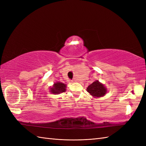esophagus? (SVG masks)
<instances>
[{
	"label": "esophagus",
	"instance_id": "1",
	"mask_svg": "<svg viewBox=\"0 0 146 146\" xmlns=\"http://www.w3.org/2000/svg\"><path fill=\"white\" fill-rule=\"evenodd\" d=\"M74 82H75V80H71V82H72V83Z\"/></svg>",
	"mask_w": 146,
	"mask_h": 146
}]
</instances>
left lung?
<instances>
[{"label": "left lung", "mask_w": 146, "mask_h": 146, "mask_svg": "<svg viewBox=\"0 0 146 146\" xmlns=\"http://www.w3.org/2000/svg\"><path fill=\"white\" fill-rule=\"evenodd\" d=\"M87 91L92 96L99 98L104 96L107 92V89L103 84L100 83L99 81H95L87 88Z\"/></svg>", "instance_id": "8db88e82"}]
</instances>
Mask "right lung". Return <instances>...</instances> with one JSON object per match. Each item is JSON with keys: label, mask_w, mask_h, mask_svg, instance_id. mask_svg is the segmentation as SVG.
<instances>
[{"label": "right lung", "mask_w": 146, "mask_h": 146, "mask_svg": "<svg viewBox=\"0 0 146 146\" xmlns=\"http://www.w3.org/2000/svg\"><path fill=\"white\" fill-rule=\"evenodd\" d=\"M66 85L60 82H57L54 84V86L50 88V92L53 94H59L61 92H65Z\"/></svg>", "instance_id": "right-lung-1"}]
</instances>
